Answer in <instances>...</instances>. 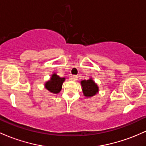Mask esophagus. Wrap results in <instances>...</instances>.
<instances>
[{
    "label": "esophagus",
    "instance_id": "esophagus-1",
    "mask_svg": "<svg viewBox=\"0 0 146 146\" xmlns=\"http://www.w3.org/2000/svg\"><path fill=\"white\" fill-rule=\"evenodd\" d=\"M71 80L73 81H76L78 80V76H71Z\"/></svg>",
    "mask_w": 146,
    "mask_h": 146
}]
</instances>
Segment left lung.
Here are the masks:
<instances>
[{"mask_svg": "<svg viewBox=\"0 0 146 146\" xmlns=\"http://www.w3.org/2000/svg\"><path fill=\"white\" fill-rule=\"evenodd\" d=\"M81 85L82 87V91L84 96L86 97H92L98 93V86L92 80L89 78V80H83L81 81Z\"/></svg>", "mask_w": 146, "mask_h": 146, "instance_id": "8db88e82", "label": "left lung"}]
</instances>
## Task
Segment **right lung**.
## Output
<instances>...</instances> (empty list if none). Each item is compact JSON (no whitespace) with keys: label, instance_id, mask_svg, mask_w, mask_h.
I'll return each mask as SVG.
<instances>
[{"label":"right lung","instance_id":"obj_1","mask_svg":"<svg viewBox=\"0 0 146 146\" xmlns=\"http://www.w3.org/2000/svg\"><path fill=\"white\" fill-rule=\"evenodd\" d=\"M65 81V78H61L56 73H53L50 80L45 84V87L50 92L53 94H58L60 92L62 87V84Z\"/></svg>","mask_w":146,"mask_h":146}]
</instances>
